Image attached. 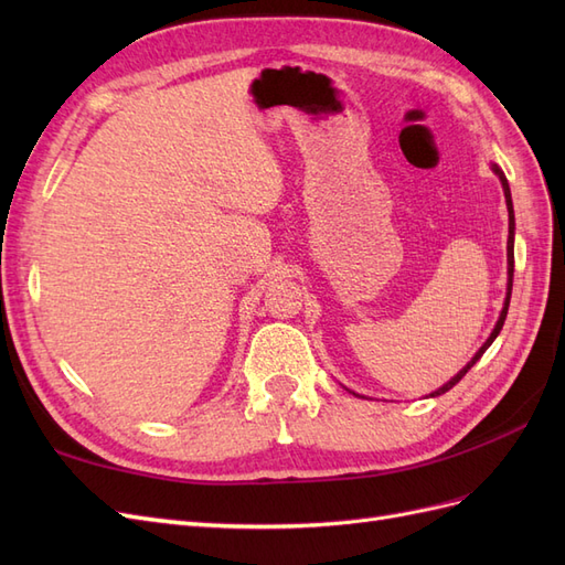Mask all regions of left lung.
<instances>
[{"mask_svg": "<svg viewBox=\"0 0 565 565\" xmlns=\"http://www.w3.org/2000/svg\"><path fill=\"white\" fill-rule=\"evenodd\" d=\"M494 169V174L500 177V181H502V188H504V198H507V210H509V243H507V262H509V289H507V301H504V309H502V313H500V320H498V324H494V330H492V334L488 337V341L486 344L478 349V353L471 358V361L467 363V367L465 370H459L455 377L448 382V384H443L438 391H434L431 396H440V393H446V391H450L461 377H465V374L478 363V358H481L486 351H488V347L492 344L494 341V337L500 334V330H502V324H504V320H507V311H509V299H511V285H514V204H511V193H509V183H507V179H504V174H502V169L500 167H492Z\"/></svg>", "mask_w": 565, "mask_h": 565, "instance_id": "8db88e82", "label": "left lung"}]
</instances>
